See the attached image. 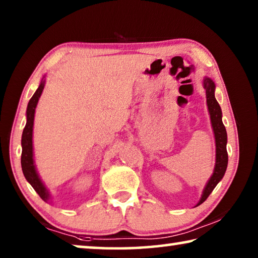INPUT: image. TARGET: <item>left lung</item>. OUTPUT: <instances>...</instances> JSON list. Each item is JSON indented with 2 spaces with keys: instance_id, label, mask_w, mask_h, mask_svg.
I'll return each instance as SVG.
<instances>
[{
  "instance_id": "8db88e82",
  "label": "left lung",
  "mask_w": 258,
  "mask_h": 258,
  "mask_svg": "<svg viewBox=\"0 0 258 258\" xmlns=\"http://www.w3.org/2000/svg\"><path fill=\"white\" fill-rule=\"evenodd\" d=\"M204 89L206 90V99L209 115H211V121L214 131V137H215L216 145V161L215 167H214L213 175L209 178L206 186L203 191L202 198H200L197 206L203 204L215 189L217 183L223 178L226 167H228V151H226V142H228V135H226L225 126L222 121V110L218 102L215 99V84L211 78H204Z\"/></svg>"
}]
</instances>
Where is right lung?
<instances>
[{
	"label": "right lung",
	"instance_id": "add662e5",
	"mask_svg": "<svg viewBox=\"0 0 258 258\" xmlns=\"http://www.w3.org/2000/svg\"><path fill=\"white\" fill-rule=\"evenodd\" d=\"M45 81L42 80L40 86L34 93L32 99L29 100L27 111H26V116H27V123L24 128L23 138H21V147H23V151H21V168H23V173L26 177V180L29 182V184L34 187V190L37 192L38 196L47 202L50 199V194L45 185L43 184L40 176L36 172V167L34 164V155H33V126H34V116H35V109H36L38 99H40L41 94L44 89Z\"/></svg>",
	"mask_w": 258,
	"mask_h": 258
}]
</instances>
